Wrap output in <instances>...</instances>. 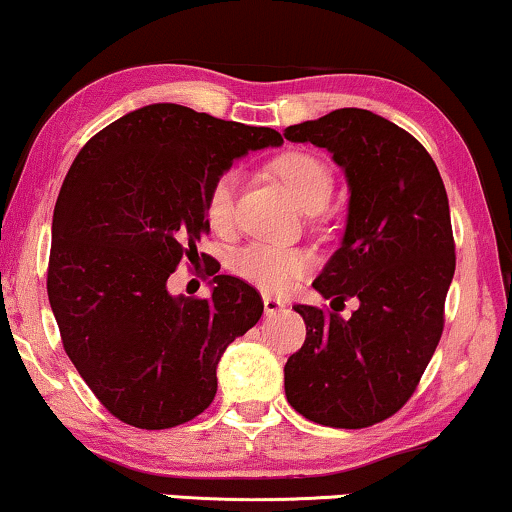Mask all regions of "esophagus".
Listing matches in <instances>:
<instances>
[{"mask_svg":"<svg viewBox=\"0 0 512 512\" xmlns=\"http://www.w3.org/2000/svg\"><path fill=\"white\" fill-rule=\"evenodd\" d=\"M284 303L279 298H272V296H263V310H265V317H272V314L282 312L284 310Z\"/></svg>","mask_w":512,"mask_h":512,"instance_id":"obj_1","label":"esophagus"}]
</instances>
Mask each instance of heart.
<instances>
[{"label": "heart", "mask_w": 512, "mask_h": 512, "mask_svg": "<svg viewBox=\"0 0 512 512\" xmlns=\"http://www.w3.org/2000/svg\"><path fill=\"white\" fill-rule=\"evenodd\" d=\"M268 170L282 181L286 193L296 202L303 212L324 209L333 193L331 170L305 151H286L275 160H270ZM237 177L233 172L221 174L207 193L205 214L209 226L223 230L230 226L233 219V200H235ZM233 270L242 279H247L265 293H284L289 291L293 282L305 277L312 268L310 254L303 249L291 247H272V244H251V247L237 251L233 256Z\"/></svg>", "instance_id": "heart-1"}]
</instances>
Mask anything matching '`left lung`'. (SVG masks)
Wrapping results in <instances>:
<instances>
[{"mask_svg": "<svg viewBox=\"0 0 512 512\" xmlns=\"http://www.w3.org/2000/svg\"><path fill=\"white\" fill-rule=\"evenodd\" d=\"M284 137L326 149L345 172V233L312 286L333 303L359 300L349 319L293 307L307 338L284 366L286 401L317 424L363 429L403 408L443 335L454 277L447 193L424 146L373 111L335 109Z\"/></svg>", "mask_w": 512, "mask_h": 512, "instance_id": "1", "label": "left lung"}]
</instances>
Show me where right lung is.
I'll return each mask as SVG.
<instances>
[{
  "mask_svg": "<svg viewBox=\"0 0 512 512\" xmlns=\"http://www.w3.org/2000/svg\"><path fill=\"white\" fill-rule=\"evenodd\" d=\"M282 144L272 128L160 102L107 125L74 158L53 212L48 300L67 356L121 422L170 429L214 401L216 366L263 300L228 275L205 300L172 296L167 279L209 233L214 181Z\"/></svg>",
  "mask_w": 512,
  "mask_h": 512,
  "instance_id": "1",
  "label": "right lung"
}]
</instances>
